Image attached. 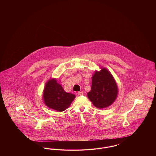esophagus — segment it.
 <instances>
[{"label":"esophagus","instance_id":"34e87169","mask_svg":"<svg viewBox=\"0 0 156 156\" xmlns=\"http://www.w3.org/2000/svg\"><path fill=\"white\" fill-rule=\"evenodd\" d=\"M83 91H80V92H78V95H80V96H81L83 95Z\"/></svg>","mask_w":156,"mask_h":156}]
</instances>
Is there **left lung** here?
<instances>
[{"label": "left lung", "instance_id": "1", "mask_svg": "<svg viewBox=\"0 0 156 156\" xmlns=\"http://www.w3.org/2000/svg\"><path fill=\"white\" fill-rule=\"evenodd\" d=\"M118 92L117 84L111 74L106 69L102 68L93 75L91 90L87 95L95 107L103 109L113 103Z\"/></svg>", "mask_w": 156, "mask_h": 156}]
</instances>
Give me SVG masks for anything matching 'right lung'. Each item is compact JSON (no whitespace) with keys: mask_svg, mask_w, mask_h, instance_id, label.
<instances>
[{"mask_svg":"<svg viewBox=\"0 0 156 156\" xmlns=\"http://www.w3.org/2000/svg\"><path fill=\"white\" fill-rule=\"evenodd\" d=\"M75 98L74 94L67 93L55 79L50 80L45 85L43 99L50 108L62 112L66 110Z\"/></svg>","mask_w":156,"mask_h":156,"instance_id":"add662e5","label":"right lung"}]
</instances>
